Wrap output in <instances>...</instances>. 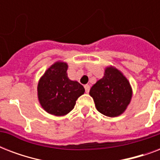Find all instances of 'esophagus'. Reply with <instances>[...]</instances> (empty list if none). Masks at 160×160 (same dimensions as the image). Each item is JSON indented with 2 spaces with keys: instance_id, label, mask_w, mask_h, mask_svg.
<instances>
[{
  "instance_id": "obj_1",
  "label": "esophagus",
  "mask_w": 160,
  "mask_h": 160,
  "mask_svg": "<svg viewBox=\"0 0 160 160\" xmlns=\"http://www.w3.org/2000/svg\"><path fill=\"white\" fill-rule=\"evenodd\" d=\"M90 85H85V92L86 93H89V91H90Z\"/></svg>"
}]
</instances>
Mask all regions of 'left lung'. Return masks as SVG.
Segmentation results:
<instances>
[{
    "label": "left lung",
    "instance_id": "obj_1",
    "mask_svg": "<svg viewBox=\"0 0 160 160\" xmlns=\"http://www.w3.org/2000/svg\"><path fill=\"white\" fill-rule=\"evenodd\" d=\"M96 109L109 117H116L125 110L130 102L132 90L126 78L115 68H106L105 76L90 90Z\"/></svg>",
    "mask_w": 160,
    "mask_h": 160
}]
</instances>
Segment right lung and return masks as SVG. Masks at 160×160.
Masks as SVG:
<instances>
[{
	"mask_svg": "<svg viewBox=\"0 0 160 160\" xmlns=\"http://www.w3.org/2000/svg\"><path fill=\"white\" fill-rule=\"evenodd\" d=\"M67 69L66 63H55L41 78L37 88L42 108L56 116L71 111L78 98L85 92L82 85L68 78Z\"/></svg>",
	"mask_w": 160,
	"mask_h": 160,
	"instance_id": "right-lung-1",
	"label": "right lung"
}]
</instances>
